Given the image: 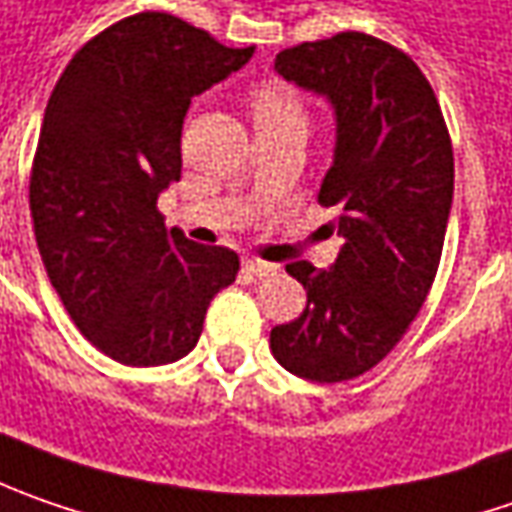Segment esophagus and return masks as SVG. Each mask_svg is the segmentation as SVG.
<instances>
[{
	"mask_svg": "<svg viewBox=\"0 0 512 512\" xmlns=\"http://www.w3.org/2000/svg\"><path fill=\"white\" fill-rule=\"evenodd\" d=\"M243 269H246L249 275H255V278H269V275L278 272L272 263H263V260H255V257H246V260H243Z\"/></svg>",
	"mask_w": 512,
	"mask_h": 512,
	"instance_id": "1",
	"label": "esophagus"
}]
</instances>
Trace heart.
<instances>
[{
  "label": "heart",
  "instance_id": "1",
  "mask_svg": "<svg viewBox=\"0 0 512 512\" xmlns=\"http://www.w3.org/2000/svg\"><path fill=\"white\" fill-rule=\"evenodd\" d=\"M252 114L257 131L280 128V125H306V111L300 100L278 85H263L252 94Z\"/></svg>",
  "mask_w": 512,
  "mask_h": 512
}]
</instances>
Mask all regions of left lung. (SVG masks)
<instances>
[{
  "mask_svg": "<svg viewBox=\"0 0 512 512\" xmlns=\"http://www.w3.org/2000/svg\"><path fill=\"white\" fill-rule=\"evenodd\" d=\"M275 71L332 108L318 203L338 209L341 249L329 269L286 266L306 309L269 346L292 375L338 384L384 361L427 300L453 206V145L427 77L375 36L303 42L280 51Z\"/></svg>",
  "mask_w": 512,
  "mask_h": 512,
  "instance_id": "left-lung-1",
  "label": "left lung"
}]
</instances>
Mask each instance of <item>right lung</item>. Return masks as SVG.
Instances as JSON below:
<instances>
[{"mask_svg": "<svg viewBox=\"0 0 512 512\" xmlns=\"http://www.w3.org/2000/svg\"><path fill=\"white\" fill-rule=\"evenodd\" d=\"M252 54L171 13H137L94 36L48 100L31 174L36 246L71 321L120 364L189 355L240 269L232 249L166 232L157 197L180 180L191 100Z\"/></svg>", "mask_w": 512, "mask_h": 512, "instance_id": "add662e5", "label": "right lung"}]
</instances>
